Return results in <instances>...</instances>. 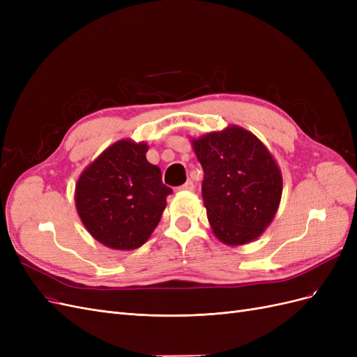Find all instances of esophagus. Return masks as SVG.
Wrapping results in <instances>:
<instances>
[{
    "instance_id": "obj_1",
    "label": "esophagus",
    "mask_w": 357,
    "mask_h": 357,
    "mask_svg": "<svg viewBox=\"0 0 357 357\" xmlns=\"http://www.w3.org/2000/svg\"><path fill=\"white\" fill-rule=\"evenodd\" d=\"M193 189H195V185H193L192 180H188L185 185L180 186V190H193Z\"/></svg>"
}]
</instances>
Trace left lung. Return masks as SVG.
<instances>
[{
	"label": "left lung",
	"instance_id": "obj_1",
	"mask_svg": "<svg viewBox=\"0 0 357 357\" xmlns=\"http://www.w3.org/2000/svg\"><path fill=\"white\" fill-rule=\"evenodd\" d=\"M204 169L202 198L211 229L226 245L261 236L273 222L283 192L277 162L264 143L241 126L192 139Z\"/></svg>",
	"mask_w": 357,
	"mask_h": 357
}]
</instances>
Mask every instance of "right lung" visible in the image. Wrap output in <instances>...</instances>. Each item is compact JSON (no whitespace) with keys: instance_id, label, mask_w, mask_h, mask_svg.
<instances>
[{"instance_id":"1","label":"right lung","mask_w":357,"mask_h":357,"mask_svg":"<svg viewBox=\"0 0 357 357\" xmlns=\"http://www.w3.org/2000/svg\"><path fill=\"white\" fill-rule=\"evenodd\" d=\"M147 150L146 143L121 139L86 167L75 185V208L84 228L114 250L143 245L172 193L159 167L146 159Z\"/></svg>"}]
</instances>
